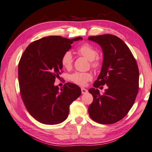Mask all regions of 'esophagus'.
I'll return each instance as SVG.
<instances>
[{
  "instance_id": "esophagus-1",
  "label": "esophagus",
  "mask_w": 152,
  "mask_h": 152,
  "mask_svg": "<svg viewBox=\"0 0 152 152\" xmlns=\"http://www.w3.org/2000/svg\"><path fill=\"white\" fill-rule=\"evenodd\" d=\"M81 92L83 94H86V93H87L88 91H87V89H86L85 88H81Z\"/></svg>"
}]
</instances>
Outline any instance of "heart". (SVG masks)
Returning <instances> with one entry per match:
<instances>
[{"label": "heart", "instance_id": "heart-1", "mask_svg": "<svg viewBox=\"0 0 152 152\" xmlns=\"http://www.w3.org/2000/svg\"><path fill=\"white\" fill-rule=\"evenodd\" d=\"M78 52L83 56L85 57L89 61H91V64L93 68L97 69L100 67L102 65L100 59L98 58L97 50L94 48L92 45L85 43L78 47ZM61 62L62 66L65 68L69 69L72 66L73 64V56L70 51H67L62 55ZM93 79L92 74L89 72H75L70 76V80L76 85L79 86H86L88 82Z\"/></svg>", "mask_w": 152, "mask_h": 152}]
</instances>
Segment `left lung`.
<instances>
[{
    "mask_svg": "<svg viewBox=\"0 0 152 152\" xmlns=\"http://www.w3.org/2000/svg\"><path fill=\"white\" fill-rule=\"evenodd\" d=\"M98 43L103 53L101 73L88 90L93 101L88 107L91 119L102 124L122 120L133 105L139 91V72L133 55L123 40L116 36L103 34L89 37ZM108 86L101 95L97 88Z\"/></svg>",
    "mask_w": 152,
    "mask_h": 152,
    "instance_id": "left-lung-1",
    "label": "left lung"
}]
</instances>
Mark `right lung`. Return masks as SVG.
<instances>
[{
  "label": "right lung",
  "instance_id": "obj_1",
  "mask_svg": "<svg viewBox=\"0 0 152 152\" xmlns=\"http://www.w3.org/2000/svg\"><path fill=\"white\" fill-rule=\"evenodd\" d=\"M80 37L68 39L60 36L44 37L30 43L18 65L21 97L34 118L45 124L64 122L71 103L81 95L78 86L67 83L59 89L54 85L62 72L61 59Z\"/></svg>",
  "mask_w": 152,
  "mask_h": 152
}]
</instances>
